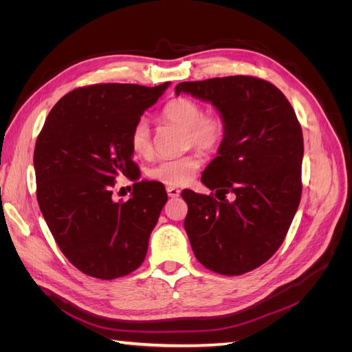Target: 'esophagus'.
Returning a JSON list of instances; mask_svg holds the SVG:
<instances>
[{
	"label": "esophagus",
	"mask_w": 352,
	"mask_h": 352,
	"mask_svg": "<svg viewBox=\"0 0 352 352\" xmlns=\"http://www.w3.org/2000/svg\"><path fill=\"white\" fill-rule=\"evenodd\" d=\"M167 195L170 198H177L180 195V190L175 186H167Z\"/></svg>",
	"instance_id": "obj_1"
}]
</instances>
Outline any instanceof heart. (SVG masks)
<instances>
[{"instance_id": "1", "label": "heart", "mask_w": 352, "mask_h": 352, "mask_svg": "<svg viewBox=\"0 0 352 352\" xmlns=\"http://www.w3.org/2000/svg\"><path fill=\"white\" fill-rule=\"evenodd\" d=\"M162 119L185 129V142L201 151L211 153L225 141L226 122L220 114H204V107L186 97L168 101L162 110ZM131 150L136 157H150L153 153L150 127L144 119L138 120L129 136ZM201 166L198 153H190L177 158H168L148 170V176L168 186H184L194 179Z\"/></svg>"}]
</instances>
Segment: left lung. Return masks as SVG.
Here are the masks:
<instances>
[{
  "label": "left lung",
  "mask_w": 352,
  "mask_h": 352,
  "mask_svg": "<svg viewBox=\"0 0 352 352\" xmlns=\"http://www.w3.org/2000/svg\"><path fill=\"white\" fill-rule=\"evenodd\" d=\"M175 91L211 102L226 122L225 141L201 176L220 201L182 190L190 247L212 272H251L279 250L300 206L301 124L285 95L258 78L182 82Z\"/></svg>",
  "instance_id": "obj_1"
}]
</instances>
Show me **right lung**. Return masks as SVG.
I'll return each mask as SVG.
<instances>
[{
	"label": "right lung",
	"mask_w": 352,
	"mask_h": 352,
	"mask_svg": "<svg viewBox=\"0 0 352 352\" xmlns=\"http://www.w3.org/2000/svg\"><path fill=\"white\" fill-rule=\"evenodd\" d=\"M168 82L154 88L100 83L65 95L38 135L36 198L58 248L82 273L111 280L136 270L167 194L140 180L129 136ZM133 179L131 198L114 201L117 177Z\"/></svg>",
	"instance_id": "right-lung-1"
}]
</instances>
